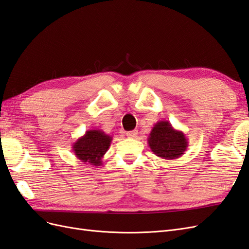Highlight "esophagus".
I'll use <instances>...</instances> for the list:
<instances>
[{
	"label": "esophagus",
	"instance_id": "esophagus-1",
	"mask_svg": "<svg viewBox=\"0 0 249 249\" xmlns=\"http://www.w3.org/2000/svg\"><path fill=\"white\" fill-rule=\"evenodd\" d=\"M138 135V131L137 130H133V131H129L126 132V136L129 138H135Z\"/></svg>",
	"mask_w": 249,
	"mask_h": 249
}]
</instances>
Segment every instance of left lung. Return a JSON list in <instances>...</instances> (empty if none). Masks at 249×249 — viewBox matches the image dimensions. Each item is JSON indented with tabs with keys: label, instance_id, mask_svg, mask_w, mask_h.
Instances as JSON below:
<instances>
[{
	"label": "left lung",
	"instance_id": "1",
	"mask_svg": "<svg viewBox=\"0 0 249 249\" xmlns=\"http://www.w3.org/2000/svg\"><path fill=\"white\" fill-rule=\"evenodd\" d=\"M152 152L165 160L182 157L188 147V139L182 131L176 130L167 120H159L150 131L147 138Z\"/></svg>",
	"mask_w": 249,
	"mask_h": 249
}]
</instances>
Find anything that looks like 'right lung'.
<instances>
[{"label": "right lung", "instance_id": "obj_1", "mask_svg": "<svg viewBox=\"0 0 249 249\" xmlns=\"http://www.w3.org/2000/svg\"><path fill=\"white\" fill-rule=\"evenodd\" d=\"M112 137L102 130H88L72 143V152L83 163L101 166L103 157L111 145Z\"/></svg>", "mask_w": 249, "mask_h": 249}]
</instances>
